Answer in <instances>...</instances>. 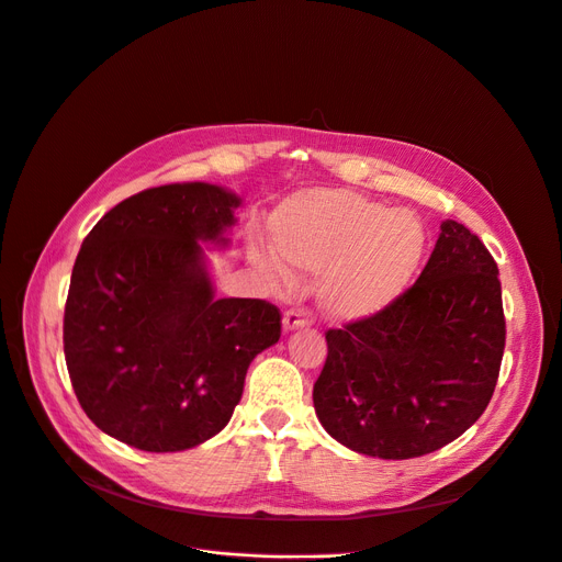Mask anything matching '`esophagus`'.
<instances>
[{"instance_id": "34e87169", "label": "esophagus", "mask_w": 562, "mask_h": 562, "mask_svg": "<svg viewBox=\"0 0 562 562\" xmlns=\"http://www.w3.org/2000/svg\"><path fill=\"white\" fill-rule=\"evenodd\" d=\"M308 324V315L304 313V308H290L283 315V331H296V328H304Z\"/></svg>"}]
</instances>
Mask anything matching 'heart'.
<instances>
[{"label":"heart","mask_w":562,"mask_h":562,"mask_svg":"<svg viewBox=\"0 0 562 562\" xmlns=\"http://www.w3.org/2000/svg\"><path fill=\"white\" fill-rule=\"evenodd\" d=\"M268 228L290 268L322 279V308L342 324L397 304L426 254V228L415 213L351 190L296 192L277 206ZM254 258L277 285L290 283L277 256L256 251Z\"/></svg>","instance_id":"b5f03b06"}]
</instances>
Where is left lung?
Returning <instances> with one entry per match:
<instances>
[{
    "label": "left lung",
    "instance_id": "left-lung-1",
    "mask_svg": "<svg viewBox=\"0 0 562 562\" xmlns=\"http://www.w3.org/2000/svg\"><path fill=\"white\" fill-rule=\"evenodd\" d=\"M506 319L497 262L472 231L440 224L413 288L385 313L326 331L317 419L351 451L406 460L438 451L483 415Z\"/></svg>",
    "mask_w": 562,
    "mask_h": 562
}]
</instances>
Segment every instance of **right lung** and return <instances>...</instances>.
<instances>
[{"mask_svg": "<svg viewBox=\"0 0 562 562\" xmlns=\"http://www.w3.org/2000/svg\"><path fill=\"white\" fill-rule=\"evenodd\" d=\"M236 192L170 183L120 202L86 236L63 319L77 400L128 447L186 451L217 436L251 360L281 338L279 308L217 300L209 249H226Z\"/></svg>", "mask_w": 562, "mask_h": 562, "instance_id": "right-lung-1", "label": "right lung"}]
</instances>
